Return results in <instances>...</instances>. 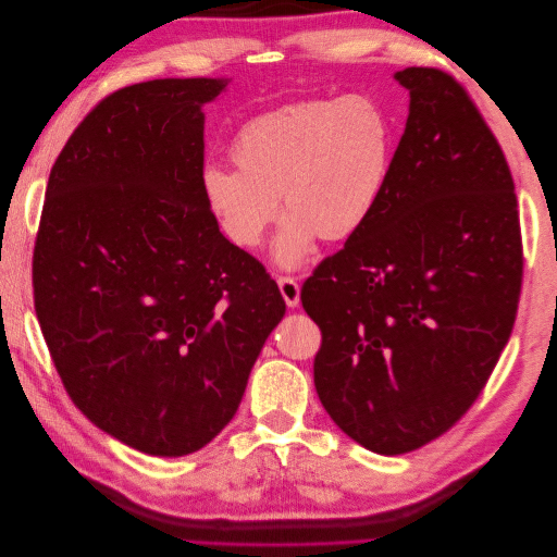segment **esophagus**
<instances>
[{"label":"esophagus","mask_w":557,"mask_h":557,"mask_svg":"<svg viewBox=\"0 0 557 557\" xmlns=\"http://www.w3.org/2000/svg\"><path fill=\"white\" fill-rule=\"evenodd\" d=\"M278 290L285 299V305H288L290 309H295L299 305V283L290 276H281L278 278Z\"/></svg>","instance_id":"34e87169"}]
</instances>
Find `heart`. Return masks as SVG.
I'll return each instance as SVG.
<instances>
[{
  "label": "heart",
  "instance_id": "heart-1",
  "mask_svg": "<svg viewBox=\"0 0 557 557\" xmlns=\"http://www.w3.org/2000/svg\"><path fill=\"white\" fill-rule=\"evenodd\" d=\"M397 125L372 95L313 99L264 113L232 141L237 170L201 172L205 205L223 237L256 248L285 213L272 244L281 269H297L318 237L348 242L372 221L393 172Z\"/></svg>",
  "mask_w": 557,
  "mask_h": 557
}]
</instances>
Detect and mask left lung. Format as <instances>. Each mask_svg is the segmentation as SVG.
<instances>
[{"label": "left lung", "instance_id": "8db88e82", "mask_svg": "<svg viewBox=\"0 0 557 557\" xmlns=\"http://www.w3.org/2000/svg\"><path fill=\"white\" fill-rule=\"evenodd\" d=\"M409 117L376 213L320 264L301 305L323 332L315 393L379 455L442 436L507 346L522 248L509 164L453 76L407 66Z\"/></svg>", "mask_w": 557, "mask_h": 557}]
</instances>
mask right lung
I'll return each instance as SVG.
<instances>
[{"label": "right lung", "mask_w": 557, "mask_h": 557, "mask_svg": "<svg viewBox=\"0 0 557 557\" xmlns=\"http://www.w3.org/2000/svg\"><path fill=\"white\" fill-rule=\"evenodd\" d=\"M230 78H156L102 99L50 170L32 262L58 374L92 423L158 458L237 413L285 315L278 285L201 195L205 104Z\"/></svg>", "instance_id": "right-lung-1"}]
</instances>
